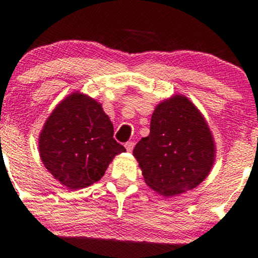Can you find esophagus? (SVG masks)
<instances>
[{"mask_svg":"<svg viewBox=\"0 0 258 258\" xmlns=\"http://www.w3.org/2000/svg\"><path fill=\"white\" fill-rule=\"evenodd\" d=\"M134 145H135L134 141H126L125 145H124V146H125L126 151L130 152V151H133V149H134Z\"/></svg>","mask_w":258,"mask_h":258,"instance_id":"obj_1","label":"esophagus"}]
</instances>
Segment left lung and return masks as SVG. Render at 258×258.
Wrapping results in <instances>:
<instances>
[{
	"label": "left lung",
	"instance_id": "left-lung-1",
	"mask_svg": "<svg viewBox=\"0 0 258 258\" xmlns=\"http://www.w3.org/2000/svg\"><path fill=\"white\" fill-rule=\"evenodd\" d=\"M145 183L165 197L201 184L215 160V144L202 113L187 97L174 95L155 108L150 134L135 145Z\"/></svg>",
	"mask_w": 258,
	"mask_h": 258
}]
</instances>
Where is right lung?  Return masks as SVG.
I'll use <instances>...</instances> for the list:
<instances>
[{
  "mask_svg": "<svg viewBox=\"0 0 258 258\" xmlns=\"http://www.w3.org/2000/svg\"><path fill=\"white\" fill-rule=\"evenodd\" d=\"M113 133L102 104L75 92L46 119L39 135L40 159L61 184L70 189L88 187L103 177L115 155L125 151Z\"/></svg>",
  "mask_w": 258,
  "mask_h": 258,
  "instance_id": "obj_1",
  "label": "right lung"
}]
</instances>
